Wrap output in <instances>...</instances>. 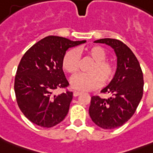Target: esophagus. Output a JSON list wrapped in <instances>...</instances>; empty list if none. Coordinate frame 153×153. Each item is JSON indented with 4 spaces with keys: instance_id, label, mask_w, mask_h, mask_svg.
Returning a JSON list of instances; mask_svg holds the SVG:
<instances>
[{
    "instance_id": "34e87169",
    "label": "esophagus",
    "mask_w": 153,
    "mask_h": 153,
    "mask_svg": "<svg viewBox=\"0 0 153 153\" xmlns=\"http://www.w3.org/2000/svg\"><path fill=\"white\" fill-rule=\"evenodd\" d=\"M81 92L80 91H74V93H73V94H74V97H77V96H79L81 94Z\"/></svg>"
}]
</instances>
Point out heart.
<instances>
[{"label": "heart", "instance_id": "1", "mask_svg": "<svg viewBox=\"0 0 153 153\" xmlns=\"http://www.w3.org/2000/svg\"><path fill=\"white\" fill-rule=\"evenodd\" d=\"M79 54H82L93 60L87 67V73L73 77L71 84L73 88L79 91H91L100 85L109 83L114 79L116 67L113 62L105 59L106 53L100 46H90L84 48L72 49L62 58V67L70 74H76L80 66Z\"/></svg>", "mask_w": 153, "mask_h": 153}]
</instances>
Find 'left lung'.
Wrapping results in <instances>:
<instances>
[{
	"label": "left lung",
	"instance_id": "8db88e82",
	"mask_svg": "<svg viewBox=\"0 0 153 153\" xmlns=\"http://www.w3.org/2000/svg\"><path fill=\"white\" fill-rule=\"evenodd\" d=\"M94 43L105 44L114 49L117 67L114 79L101 91L109 93L110 98L91 97L89 114L98 126L113 129L123 126L135 113L143 96V73L135 55L121 41L105 38Z\"/></svg>",
	"mask_w": 153,
	"mask_h": 153
}]
</instances>
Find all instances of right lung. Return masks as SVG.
Returning <instances> with one entry per match:
<instances>
[{"label":"right lung","mask_w":153,"mask_h":153,"mask_svg":"<svg viewBox=\"0 0 153 153\" xmlns=\"http://www.w3.org/2000/svg\"><path fill=\"white\" fill-rule=\"evenodd\" d=\"M85 42L50 36L25 52L17 67L14 91L18 106L31 122L51 128L67 116L73 93L53 92L69 85L62 67L66 51Z\"/></svg>","instance_id":"obj_1"}]
</instances>
